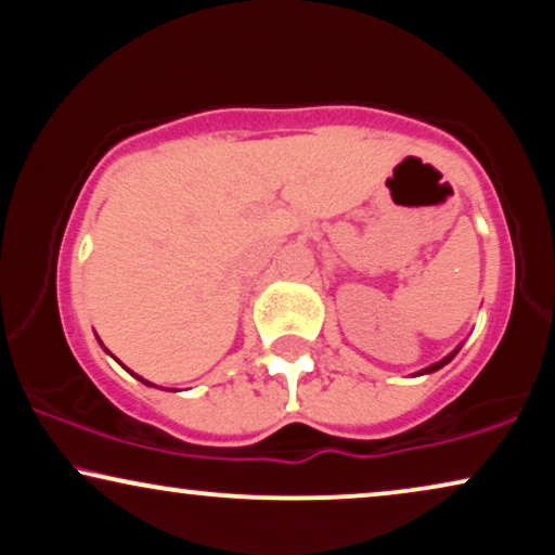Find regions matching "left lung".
Instances as JSON below:
<instances>
[{
    "label": "left lung",
    "instance_id": "left-lung-1",
    "mask_svg": "<svg viewBox=\"0 0 555 555\" xmlns=\"http://www.w3.org/2000/svg\"><path fill=\"white\" fill-rule=\"evenodd\" d=\"M456 352H460V347H456V350H454L452 354H447V358H444V360H439V363L428 365V367H426V371H421V373H434V371H439V367H444V365L449 363V360H452V358H454V354H456Z\"/></svg>",
    "mask_w": 555,
    "mask_h": 555
}]
</instances>
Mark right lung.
I'll return each mask as SVG.
<instances>
[{"instance_id": "obj_1", "label": "right lung", "mask_w": 555, "mask_h": 555, "mask_svg": "<svg viewBox=\"0 0 555 555\" xmlns=\"http://www.w3.org/2000/svg\"><path fill=\"white\" fill-rule=\"evenodd\" d=\"M137 378H139V375H137ZM139 380H142V383H146L144 378H139ZM146 386H152V383H146Z\"/></svg>"}]
</instances>
